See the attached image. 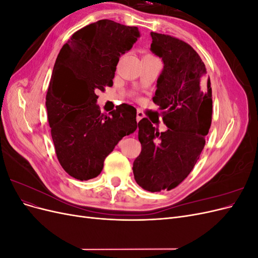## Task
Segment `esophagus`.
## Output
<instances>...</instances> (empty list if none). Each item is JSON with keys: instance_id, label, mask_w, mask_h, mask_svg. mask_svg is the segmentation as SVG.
<instances>
[{"instance_id": "34e87169", "label": "esophagus", "mask_w": 258, "mask_h": 258, "mask_svg": "<svg viewBox=\"0 0 258 258\" xmlns=\"http://www.w3.org/2000/svg\"><path fill=\"white\" fill-rule=\"evenodd\" d=\"M144 117V113L142 112V111H140V110H138L137 111V121H140L141 120L142 118Z\"/></svg>"}]
</instances>
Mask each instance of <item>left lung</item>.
<instances>
[{"mask_svg": "<svg viewBox=\"0 0 258 258\" xmlns=\"http://www.w3.org/2000/svg\"><path fill=\"white\" fill-rule=\"evenodd\" d=\"M151 36V50L163 62L153 101L168 129L158 132L147 118L139 121L142 151L132 170L143 189L156 192L182 183L199 159L212 121V88L190 45L166 34Z\"/></svg>", "mask_w": 258, "mask_h": 258, "instance_id": "left-lung-1", "label": "left lung"}]
</instances>
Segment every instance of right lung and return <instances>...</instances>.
Listing matches in <instances>:
<instances>
[{"label": "right lung", "mask_w": 258, "mask_h": 258, "mask_svg": "<svg viewBox=\"0 0 258 258\" xmlns=\"http://www.w3.org/2000/svg\"><path fill=\"white\" fill-rule=\"evenodd\" d=\"M139 37L137 27L99 20L75 32L54 62L46 95L51 138L61 167L81 181L98 176L106 156L137 130L134 106L102 114L96 93L113 86L119 57Z\"/></svg>", "instance_id": "right-lung-1"}]
</instances>
